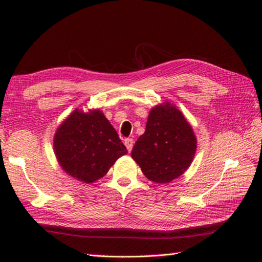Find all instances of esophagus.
I'll use <instances>...</instances> for the list:
<instances>
[{
    "label": "esophagus",
    "mask_w": 262,
    "mask_h": 262,
    "mask_svg": "<svg viewBox=\"0 0 262 262\" xmlns=\"http://www.w3.org/2000/svg\"><path fill=\"white\" fill-rule=\"evenodd\" d=\"M125 145H126V147L128 149V152H130L132 148H133V145H134V141H133L132 138H126V140H125Z\"/></svg>",
    "instance_id": "34e87169"
}]
</instances>
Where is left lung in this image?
Returning a JSON list of instances; mask_svg holds the SVG:
<instances>
[{
	"mask_svg": "<svg viewBox=\"0 0 262 262\" xmlns=\"http://www.w3.org/2000/svg\"><path fill=\"white\" fill-rule=\"evenodd\" d=\"M191 126L169 102L151 110L146 129L132 149V158L147 179L168 183L185 172L196 152Z\"/></svg>",
	"mask_w": 262,
	"mask_h": 262,
	"instance_id": "obj_1",
	"label": "left lung"
}]
</instances>
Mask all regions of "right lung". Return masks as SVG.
<instances>
[{
  "label": "right lung",
  "instance_id": "right-lung-1",
  "mask_svg": "<svg viewBox=\"0 0 262 262\" xmlns=\"http://www.w3.org/2000/svg\"><path fill=\"white\" fill-rule=\"evenodd\" d=\"M54 149L63 170L85 183L102 178L128 152L101 111L84 114L79 109L59 126Z\"/></svg>",
  "mask_w": 262,
  "mask_h": 262
}]
</instances>
